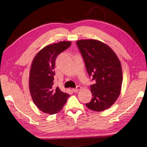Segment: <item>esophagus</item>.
Here are the masks:
<instances>
[{"mask_svg": "<svg viewBox=\"0 0 147 147\" xmlns=\"http://www.w3.org/2000/svg\"><path fill=\"white\" fill-rule=\"evenodd\" d=\"M81 88H81L80 86H78L76 88H73V92H74V93H77L80 90H81Z\"/></svg>", "mask_w": 147, "mask_h": 147, "instance_id": "esophagus-1", "label": "esophagus"}]
</instances>
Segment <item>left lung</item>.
Wrapping results in <instances>:
<instances>
[{
  "instance_id": "1",
  "label": "left lung",
  "mask_w": 147,
  "mask_h": 147,
  "mask_svg": "<svg viewBox=\"0 0 147 147\" xmlns=\"http://www.w3.org/2000/svg\"><path fill=\"white\" fill-rule=\"evenodd\" d=\"M76 45L83 58L89 76L93 98L86 107L94 111L109 108L120 95L123 73L117 56L109 47L96 40H82Z\"/></svg>"
}]
</instances>
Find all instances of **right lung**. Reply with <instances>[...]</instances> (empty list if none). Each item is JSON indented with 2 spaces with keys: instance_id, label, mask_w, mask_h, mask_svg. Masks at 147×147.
Segmentation results:
<instances>
[{
  "instance_id": "obj_1",
  "label": "right lung",
  "mask_w": 147,
  "mask_h": 147,
  "mask_svg": "<svg viewBox=\"0 0 147 147\" xmlns=\"http://www.w3.org/2000/svg\"><path fill=\"white\" fill-rule=\"evenodd\" d=\"M71 42H60L42 49L31 65L29 87L34 104L49 114L57 113L63 108L69 95L54 86L55 60L59 54L69 47Z\"/></svg>"
}]
</instances>
